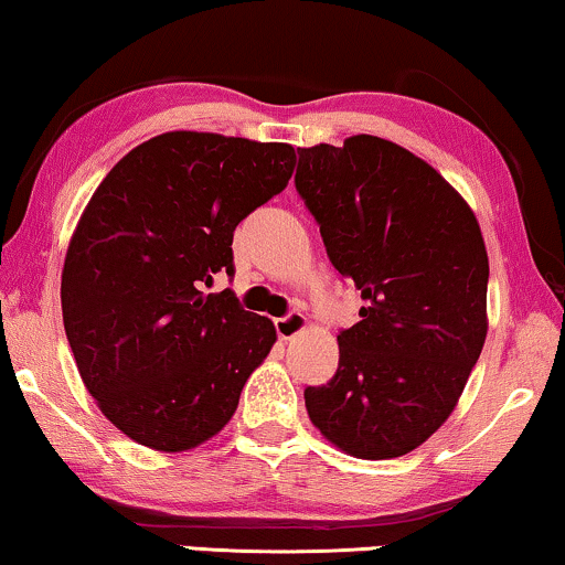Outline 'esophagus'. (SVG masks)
<instances>
[{
	"instance_id": "34e87169",
	"label": "esophagus",
	"mask_w": 565,
	"mask_h": 565,
	"mask_svg": "<svg viewBox=\"0 0 565 565\" xmlns=\"http://www.w3.org/2000/svg\"><path fill=\"white\" fill-rule=\"evenodd\" d=\"M308 327V319L303 313H288L285 319H277L275 321V329H277V337L282 339V342H290V339H296L298 334H303Z\"/></svg>"
}]
</instances>
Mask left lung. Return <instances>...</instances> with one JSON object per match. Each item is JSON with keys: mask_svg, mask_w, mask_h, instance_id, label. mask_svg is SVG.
<instances>
[{"mask_svg": "<svg viewBox=\"0 0 565 565\" xmlns=\"http://www.w3.org/2000/svg\"><path fill=\"white\" fill-rule=\"evenodd\" d=\"M296 188L362 319L308 419L362 460L412 452L447 422L483 350L489 254L466 198L404 146L350 136L298 149Z\"/></svg>", "mask_w": 565, "mask_h": 565, "instance_id": "1", "label": "left lung"}]
</instances>
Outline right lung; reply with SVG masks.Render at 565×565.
<instances>
[{"label": "right lung", "mask_w": 565, "mask_h": 565, "mask_svg": "<svg viewBox=\"0 0 565 565\" xmlns=\"http://www.w3.org/2000/svg\"><path fill=\"white\" fill-rule=\"evenodd\" d=\"M292 169L290 143L169 130L128 151L89 198L61 273L64 329L99 412L134 443H207L273 350L267 316L205 288L234 275V228Z\"/></svg>", "instance_id": "obj_1"}]
</instances>
